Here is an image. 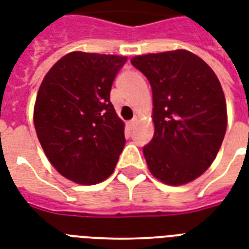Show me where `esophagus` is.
<instances>
[{
	"instance_id": "34e87169",
	"label": "esophagus",
	"mask_w": 249,
	"mask_h": 249,
	"mask_svg": "<svg viewBox=\"0 0 249 249\" xmlns=\"http://www.w3.org/2000/svg\"><path fill=\"white\" fill-rule=\"evenodd\" d=\"M136 124H137V119H136V117H134V119H132L129 121V123H128V126H129L130 129H133L134 126H136Z\"/></svg>"
}]
</instances>
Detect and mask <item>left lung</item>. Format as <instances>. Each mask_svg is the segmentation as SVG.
<instances>
[{"label": "left lung", "mask_w": 249, "mask_h": 249, "mask_svg": "<svg viewBox=\"0 0 249 249\" xmlns=\"http://www.w3.org/2000/svg\"><path fill=\"white\" fill-rule=\"evenodd\" d=\"M130 63L146 76L153 92L154 136L143 146L149 170L167 185L194 181L215 160L227 128L216 75L186 50L140 55Z\"/></svg>", "instance_id": "1"}]
</instances>
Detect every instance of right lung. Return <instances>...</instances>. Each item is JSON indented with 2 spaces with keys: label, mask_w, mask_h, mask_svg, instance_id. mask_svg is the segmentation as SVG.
<instances>
[{
  "label": "right lung",
  "mask_w": 249,
  "mask_h": 249,
  "mask_svg": "<svg viewBox=\"0 0 249 249\" xmlns=\"http://www.w3.org/2000/svg\"><path fill=\"white\" fill-rule=\"evenodd\" d=\"M125 62V56L75 51L59 59L40 84L36 136L51 165L76 183L107 179L124 149V123L109 93Z\"/></svg>",
  "instance_id": "1"
}]
</instances>
